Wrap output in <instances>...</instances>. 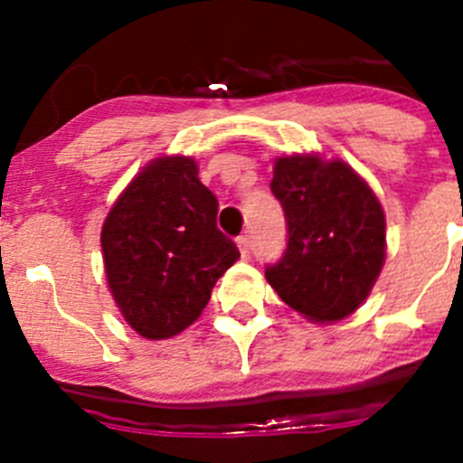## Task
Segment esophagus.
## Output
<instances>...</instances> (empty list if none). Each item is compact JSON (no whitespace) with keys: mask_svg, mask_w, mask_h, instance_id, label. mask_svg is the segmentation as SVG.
Wrapping results in <instances>:
<instances>
[{"mask_svg":"<svg viewBox=\"0 0 463 463\" xmlns=\"http://www.w3.org/2000/svg\"><path fill=\"white\" fill-rule=\"evenodd\" d=\"M237 246H240L241 258H250V237L249 235L237 237Z\"/></svg>","mask_w":463,"mask_h":463,"instance_id":"esophagus-1","label":"esophagus"}]
</instances>
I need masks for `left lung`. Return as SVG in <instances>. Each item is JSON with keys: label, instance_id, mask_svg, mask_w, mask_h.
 I'll return each mask as SVG.
<instances>
[{"label": "left lung", "instance_id": "left-lung-1", "mask_svg": "<svg viewBox=\"0 0 463 463\" xmlns=\"http://www.w3.org/2000/svg\"><path fill=\"white\" fill-rule=\"evenodd\" d=\"M287 217L282 260L266 279L305 318H347L370 296L385 261V214L374 190L340 158L279 156L270 181Z\"/></svg>", "mask_w": 463, "mask_h": 463}]
</instances>
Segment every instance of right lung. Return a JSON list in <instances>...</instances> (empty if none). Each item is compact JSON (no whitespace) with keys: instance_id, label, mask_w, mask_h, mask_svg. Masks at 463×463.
<instances>
[{"instance_id":"add662e5","label":"right lung","mask_w":463,"mask_h":463,"mask_svg":"<svg viewBox=\"0 0 463 463\" xmlns=\"http://www.w3.org/2000/svg\"><path fill=\"white\" fill-rule=\"evenodd\" d=\"M217 208L190 156L149 161L111 205L100 232L107 284L143 338H172L193 325L240 258L217 228Z\"/></svg>"}]
</instances>
